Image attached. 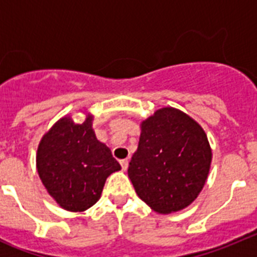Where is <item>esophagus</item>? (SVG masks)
I'll return each instance as SVG.
<instances>
[{
  "instance_id": "34e87169",
  "label": "esophagus",
  "mask_w": 257,
  "mask_h": 257,
  "mask_svg": "<svg viewBox=\"0 0 257 257\" xmlns=\"http://www.w3.org/2000/svg\"><path fill=\"white\" fill-rule=\"evenodd\" d=\"M119 163H121V166H122V170H127V167H128V161L121 160L119 161Z\"/></svg>"
}]
</instances>
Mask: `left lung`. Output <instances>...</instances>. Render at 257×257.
Returning a JSON list of instances; mask_svg holds the SVG:
<instances>
[{
  "mask_svg": "<svg viewBox=\"0 0 257 257\" xmlns=\"http://www.w3.org/2000/svg\"><path fill=\"white\" fill-rule=\"evenodd\" d=\"M211 157L203 128L178 109L162 108L142 123L128 178L152 210L175 212L197 198L207 179Z\"/></svg>",
  "mask_w": 257,
  "mask_h": 257,
  "instance_id": "obj_1",
  "label": "left lung"
}]
</instances>
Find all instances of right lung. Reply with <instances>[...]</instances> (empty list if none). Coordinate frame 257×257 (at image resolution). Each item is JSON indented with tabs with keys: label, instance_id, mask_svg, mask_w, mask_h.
<instances>
[{
	"label": "right lung",
	"instance_id": "obj_1",
	"mask_svg": "<svg viewBox=\"0 0 257 257\" xmlns=\"http://www.w3.org/2000/svg\"><path fill=\"white\" fill-rule=\"evenodd\" d=\"M92 115L83 123L61 118L42 138L37 170L50 196L68 211H85L100 198L106 178L121 170L105 144L96 139Z\"/></svg>",
	"mask_w": 257,
	"mask_h": 257
}]
</instances>
